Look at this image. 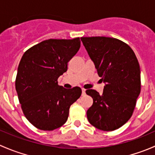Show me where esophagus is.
<instances>
[{
    "label": "esophagus",
    "instance_id": "1",
    "mask_svg": "<svg viewBox=\"0 0 155 155\" xmlns=\"http://www.w3.org/2000/svg\"><path fill=\"white\" fill-rule=\"evenodd\" d=\"M82 96H85V89L84 88L82 89Z\"/></svg>",
    "mask_w": 155,
    "mask_h": 155
}]
</instances>
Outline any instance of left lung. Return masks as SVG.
<instances>
[{
    "mask_svg": "<svg viewBox=\"0 0 155 155\" xmlns=\"http://www.w3.org/2000/svg\"><path fill=\"white\" fill-rule=\"evenodd\" d=\"M81 40L105 83L102 94L93 89L86 91L93 98L87 120L101 130H115L132 116L140 94L138 60L132 48L118 39L91 37H81Z\"/></svg>",
    "mask_w": 155,
    "mask_h": 155,
    "instance_id": "8db88e82",
    "label": "left lung"
}]
</instances>
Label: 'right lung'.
I'll list each match as a JSON object with an SVG mask.
<instances>
[{"instance_id":"add662e5","label":"right lung","mask_w":155,"mask_h":155,"mask_svg":"<svg viewBox=\"0 0 155 155\" xmlns=\"http://www.w3.org/2000/svg\"><path fill=\"white\" fill-rule=\"evenodd\" d=\"M80 44L79 37L49 39L28 49L20 61L15 90L25 116L38 129L53 130L65 124L70 106L82 94L79 87L58 84Z\"/></svg>"}]
</instances>
